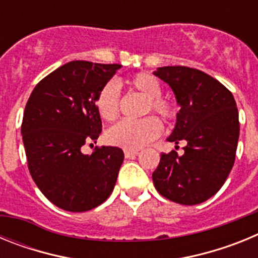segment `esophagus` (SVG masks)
I'll return each mask as SVG.
<instances>
[{
    "label": "esophagus",
    "mask_w": 258,
    "mask_h": 258,
    "mask_svg": "<svg viewBox=\"0 0 258 258\" xmlns=\"http://www.w3.org/2000/svg\"><path fill=\"white\" fill-rule=\"evenodd\" d=\"M138 154V150H124L125 157H133Z\"/></svg>",
    "instance_id": "1"
}]
</instances>
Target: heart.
Wrapping results in <instances>:
<instances>
[{"instance_id":"b5f03b06","label":"heart","mask_w":258,"mask_h":258,"mask_svg":"<svg viewBox=\"0 0 258 258\" xmlns=\"http://www.w3.org/2000/svg\"><path fill=\"white\" fill-rule=\"evenodd\" d=\"M127 85L147 98L143 107V113L151 111L161 116L166 121H172L177 116V109L172 102L161 98L163 86L160 81L151 74L140 72L127 80ZM97 109L106 121H112L120 111V92L118 85L113 81L107 83L99 90L95 99ZM163 125L155 116H147L141 120H122L109 127L106 138L111 145L125 150H140L160 136Z\"/></svg>"}]
</instances>
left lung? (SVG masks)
Instances as JSON below:
<instances>
[{
  "instance_id": "obj_1",
  "label": "left lung",
  "mask_w": 258,
  "mask_h": 258,
  "mask_svg": "<svg viewBox=\"0 0 258 258\" xmlns=\"http://www.w3.org/2000/svg\"><path fill=\"white\" fill-rule=\"evenodd\" d=\"M154 75L172 88L181 107L168 141L175 145L183 141L186 146L183 155L161 154L152 181L166 199L183 206L200 204L222 187L235 161V99L218 80L195 68L159 67Z\"/></svg>"
}]
</instances>
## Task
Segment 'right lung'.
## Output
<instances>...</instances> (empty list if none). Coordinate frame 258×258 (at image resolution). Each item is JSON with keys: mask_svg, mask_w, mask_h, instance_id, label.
Returning <instances> with one entry per match:
<instances>
[{"mask_svg": "<svg viewBox=\"0 0 258 258\" xmlns=\"http://www.w3.org/2000/svg\"><path fill=\"white\" fill-rule=\"evenodd\" d=\"M120 64L72 60L47 75L27 102L22 136L28 169L41 192L59 208L86 212L111 195L124 160L118 147H95L102 120L95 99Z\"/></svg>", "mask_w": 258, "mask_h": 258, "instance_id": "obj_1", "label": "right lung"}]
</instances>
